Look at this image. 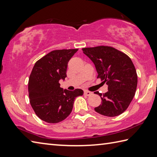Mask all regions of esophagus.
I'll use <instances>...</instances> for the list:
<instances>
[{
    "label": "esophagus",
    "instance_id": "1",
    "mask_svg": "<svg viewBox=\"0 0 157 157\" xmlns=\"http://www.w3.org/2000/svg\"><path fill=\"white\" fill-rule=\"evenodd\" d=\"M84 94L86 95V96H90V95L92 94V92H90V91H88V90H85V91H84Z\"/></svg>",
    "mask_w": 157,
    "mask_h": 157
}]
</instances>
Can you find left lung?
<instances>
[{"instance_id": "left-lung-1", "label": "left lung", "mask_w": 157, "mask_h": 157, "mask_svg": "<svg viewBox=\"0 0 157 157\" xmlns=\"http://www.w3.org/2000/svg\"><path fill=\"white\" fill-rule=\"evenodd\" d=\"M82 51L94 64L97 78L108 86V91L105 94L94 92L102 100L95 111L108 117L121 115L131 103L137 88L138 76L131 59L107 46L84 48Z\"/></svg>"}]
</instances>
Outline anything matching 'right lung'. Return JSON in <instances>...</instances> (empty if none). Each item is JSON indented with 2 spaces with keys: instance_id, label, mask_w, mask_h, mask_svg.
Instances as JSON below:
<instances>
[{
  "instance_id": "add662e5",
  "label": "right lung",
  "mask_w": 157,
  "mask_h": 157,
  "mask_svg": "<svg viewBox=\"0 0 157 157\" xmlns=\"http://www.w3.org/2000/svg\"><path fill=\"white\" fill-rule=\"evenodd\" d=\"M78 49L55 50L35 63L28 82L29 98L38 117L48 123H56L71 113L76 97L84 91L60 87L59 80L67 77V63Z\"/></svg>"
}]
</instances>
